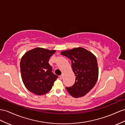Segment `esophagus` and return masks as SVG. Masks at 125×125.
<instances>
[{"instance_id":"1","label":"esophagus","mask_w":125,"mask_h":125,"mask_svg":"<svg viewBox=\"0 0 125 125\" xmlns=\"http://www.w3.org/2000/svg\"><path fill=\"white\" fill-rule=\"evenodd\" d=\"M60 79L61 80H62V79H63V75H61L60 76Z\"/></svg>"}]
</instances>
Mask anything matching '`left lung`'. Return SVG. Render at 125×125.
Instances as JSON below:
<instances>
[{
  "instance_id": "left-lung-1",
  "label": "left lung",
  "mask_w": 125,
  "mask_h": 125,
  "mask_svg": "<svg viewBox=\"0 0 125 125\" xmlns=\"http://www.w3.org/2000/svg\"><path fill=\"white\" fill-rule=\"evenodd\" d=\"M61 54L71 60L72 69L76 76L74 84L72 87H66L69 94L74 98L87 94L94 87L98 78L96 57L82 47L63 51Z\"/></svg>"
}]
</instances>
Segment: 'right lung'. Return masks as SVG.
I'll return each instance as SVG.
<instances>
[{
	"label": "right lung",
	"mask_w": 125,
	"mask_h": 125,
	"mask_svg": "<svg viewBox=\"0 0 125 125\" xmlns=\"http://www.w3.org/2000/svg\"><path fill=\"white\" fill-rule=\"evenodd\" d=\"M55 52L37 47L25 53L21 57L22 80L25 87L33 94L40 95L47 93L58 78L52 72V66L49 63L50 57Z\"/></svg>",
	"instance_id": "1"
}]
</instances>
